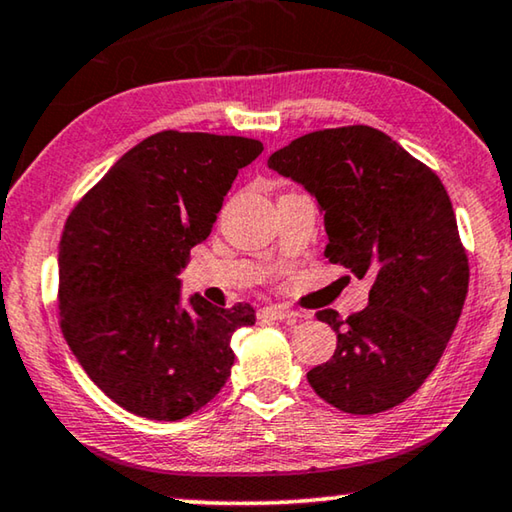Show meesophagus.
<instances>
[{
	"label": "esophagus",
	"instance_id": "34e87169",
	"mask_svg": "<svg viewBox=\"0 0 512 512\" xmlns=\"http://www.w3.org/2000/svg\"><path fill=\"white\" fill-rule=\"evenodd\" d=\"M262 314L269 316V319H275V321H289V319H296V316H298V312L287 310V307H282V305L264 307Z\"/></svg>",
	"mask_w": 512,
	"mask_h": 512
}]
</instances>
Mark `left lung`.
<instances>
[{
  "label": "left lung",
  "instance_id": "8db88e82",
  "mask_svg": "<svg viewBox=\"0 0 512 512\" xmlns=\"http://www.w3.org/2000/svg\"><path fill=\"white\" fill-rule=\"evenodd\" d=\"M269 168L319 202L330 262L373 280L362 312H316L337 332V348L307 383L348 415L394 408L431 376L465 305L469 262L449 193L367 125L300 136L271 154Z\"/></svg>",
  "mask_w": 512,
  "mask_h": 512
}]
</instances>
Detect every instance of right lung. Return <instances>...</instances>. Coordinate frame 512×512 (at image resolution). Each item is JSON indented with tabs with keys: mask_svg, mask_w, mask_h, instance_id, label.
Returning <instances> with one entry per match:
<instances>
[{
	"mask_svg": "<svg viewBox=\"0 0 512 512\" xmlns=\"http://www.w3.org/2000/svg\"><path fill=\"white\" fill-rule=\"evenodd\" d=\"M264 145L166 132L125 152L72 209L59 243L63 337L88 378L134 415L177 421L221 392L248 303L180 298L177 273Z\"/></svg>",
	"mask_w": 512,
	"mask_h": 512,
	"instance_id": "obj_1",
	"label": "right lung"
}]
</instances>
